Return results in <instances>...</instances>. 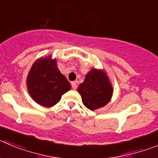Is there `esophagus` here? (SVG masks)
Returning <instances> with one entry per match:
<instances>
[{
	"instance_id": "esophagus-1",
	"label": "esophagus",
	"mask_w": 158,
	"mask_h": 158,
	"mask_svg": "<svg viewBox=\"0 0 158 158\" xmlns=\"http://www.w3.org/2000/svg\"><path fill=\"white\" fill-rule=\"evenodd\" d=\"M72 89H76L77 88V83H76V82H72Z\"/></svg>"
}]
</instances>
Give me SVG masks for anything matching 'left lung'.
<instances>
[{
	"mask_svg": "<svg viewBox=\"0 0 158 158\" xmlns=\"http://www.w3.org/2000/svg\"><path fill=\"white\" fill-rule=\"evenodd\" d=\"M82 103L88 109L94 110L105 106L110 101L113 89L104 71L92 69L78 87Z\"/></svg>",
	"mask_w": 158,
	"mask_h": 158,
	"instance_id": "left-lung-1",
	"label": "left lung"
}]
</instances>
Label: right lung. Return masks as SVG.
<instances>
[{
	"mask_svg": "<svg viewBox=\"0 0 158 158\" xmlns=\"http://www.w3.org/2000/svg\"><path fill=\"white\" fill-rule=\"evenodd\" d=\"M26 84L32 99L48 107L55 105L71 89L69 82L59 71L56 60L51 57L39 59L32 64Z\"/></svg>",
	"mask_w": 158,
	"mask_h": 158,
	"instance_id": "obj_1",
	"label": "right lung"
}]
</instances>
